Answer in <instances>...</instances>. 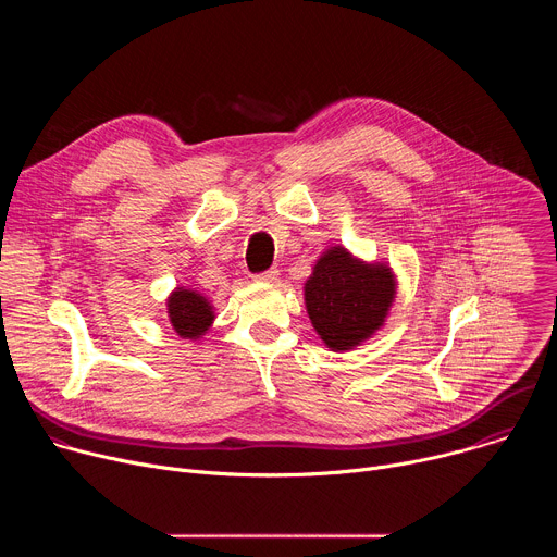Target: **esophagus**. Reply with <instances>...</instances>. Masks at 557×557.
Segmentation results:
<instances>
[{"label": "esophagus", "mask_w": 557, "mask_h": 557, "mask_svg": "<svg viewBox=\"0 0 557 557\" xmlns=\"http://www.w3.org/2000/svg\"><path fill=\"white\" fill-rule=\"evenodd\" d=\"M256 280H258V282H264V284H275V282L280 280V271H277V269H269V271L256 275Z\"/></svg>", "instance_id": "obj_1"}]
</instances>
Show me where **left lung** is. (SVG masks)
<instances>
[{"instance_id":"8db88e82","label":"left lung","mask_w":557,"mask_h":557,"mask_svg":"<svg viewBox=\"0 0 557 557\" xmlns=\"http://www.w3.org/2000/svg\"><path fill=\"white\" fill-rule=\"evenodd\" d=\"M396 297V277L385 262H363L346 247L326 249L304 284L310 324L333 352L370 339Z\"/></svg>"}]
</instances>
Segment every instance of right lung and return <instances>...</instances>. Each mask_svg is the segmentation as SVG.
Returning a JSON list of instances; mask_svg holds the SVG:
<instances>
[{"mask_svg":"<svg viewBox=\"0 0 557 557\" xmlns=\"http://www.w3.org/2000/svg\"><path fill=\"white\" fill-rule=\"evenodd\" d=\"M168 317L178 337L198 342L211 329L215 312L211 301L202 293L178 286L168 297Z\"/></svg>","mask_w":557,"mask_h":557,"instance_id":"add662e5","label":"right lung"}]
</instances>
